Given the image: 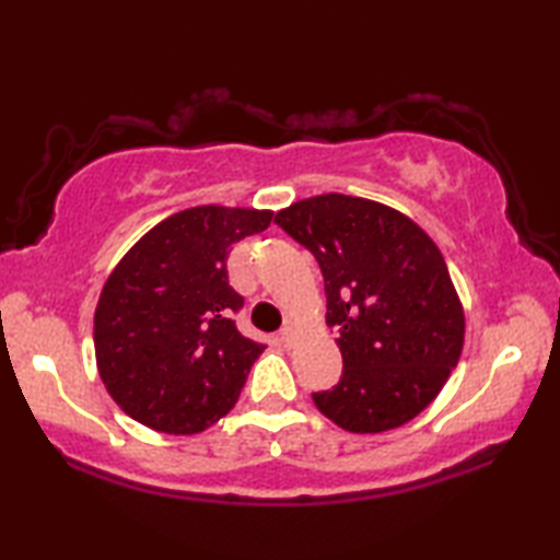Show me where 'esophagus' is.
Returning <instances> with one entry per match:
<instances>
[{"label":"esophagus","mask_w":560,"mask_h":560,"mask_svg":"<svg viewBox=\"0 0 560 560\" xmlns=\"http://www.w3.org/2000/svg\"><path fill=\"white\" fill-rule=\"evenodd\" d=\"M277 338H279L281 346H291V328H281Z\"/></svg>","instance_id":"obj_1"}]
</instances>
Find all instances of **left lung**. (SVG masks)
Returning a JSON list of instances; mask_svg holds the SVG:
<instances>
[{
	"instance_id": "left-lung-1",
	"label": "left lung",
	"mask_w": 560,
	"mask_h": 560,
	"mask_svg": "<svg viewBox=\"0 0 560 560\" xmlns=\"http://www.w3.org/2000/svg\"><path fill=\"white\" fill-rule=\"evenodd\" d=\"M314 254L326 324L343 373L314 402L338 428L395 430L428 407L464 346V311L447 264L410 217L363 197L318 195L273 217Z\"/></svg>"
}]
</instances>
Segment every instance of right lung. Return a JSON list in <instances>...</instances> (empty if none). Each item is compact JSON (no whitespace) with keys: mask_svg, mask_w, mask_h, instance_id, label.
<instances>
[{"mask_svg":"<svg viewBox=\"0 0 560 560\" xmlns=\"http://www.w3.org/2000/svg\"><path fill=\"white\" fill-rule=\"evenodd\" d=\"M273 212L192 207L155 224L101 291L93 346L101 381L132 420L195 434L234 407L264 343L236 330L244 299L226 257Z\"/></svg>","mask_w":560,"mask_h":560,"instance_id":"add662e5","label":"right lung"}]
</instances>
